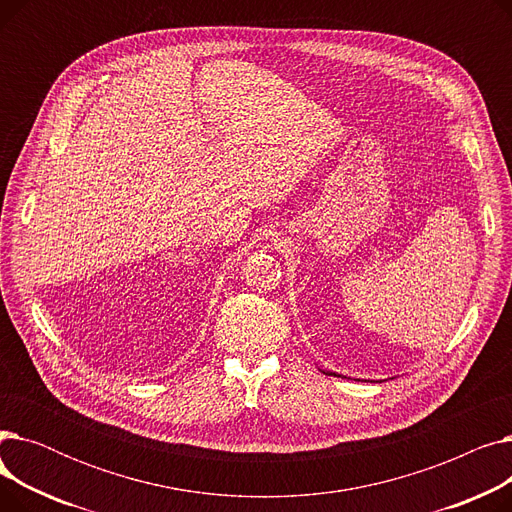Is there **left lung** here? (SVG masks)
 <instances>
[{"label": "left lung", "instance_id": "8db88e82", "mask_svg": "<svg viewBox=\"0 0 512 512\" xmlns=\"http://www.w3.org/2000/svg\"><path fill=\"white\" fill-rule=\"evenodd\" d=\"M330 375H336V373H330Z\"/></svg>", "mask_w": 512, "mask_h": 512}]
</instances>
